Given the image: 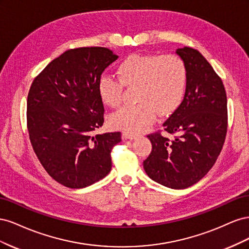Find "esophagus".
<instances>
[{
  "label": "esophagus",
  "mask_w": 249,
  "mask_h": 249,
  "mask_svg": "<svg viewBox=\"0 0 249 249\" xmlns=\"http://www.w3.org/2000/svg\"><path fill=\"white\" fill-rule=\"evenodd\" d=\"M123 137H124V139L133 140V139H136V138H137V135H136V134H132V133H127V132H124V133H123Z\"/></svg>",
  "instance_id": "34e87169"
}]
</instances>
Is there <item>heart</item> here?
I'll return each instance as SVG.
<instances>
[{"instance_id": "b5f03b06", "label": "heart", "mask_w": 249, "mask_h": 249, "mask_svg": "<svg viewBox=\"0 0 249 249\" xmlns=\"http://www.w3.org/2000/svg\"><path fill=\"white\" fill-rule=\"evenodd\" d=\"M118 80L103 76L97 83L102 102L116 107L122 101L123 85L138 86L137 105H125L110 116L112 127L139 133L152 124L157 112L168 115L182 102L187 85V67L176 55H138L124 58L117 66Z\"/></svg>"}]
</instances>
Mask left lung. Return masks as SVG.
Here are the masks:
<instances>
[{
	"instance_id": "left-lung-1",
	"label": "left lung",
	"mask_w": 249,
	"mask_h": 249,
	"mask_svg": "<svg viewBox=\"0 0 249 249\" xmlns=\"http://www.w3.org/2000/svg\"><path fill=\"white\" fill-rule=\"evenodd\" d=\"M176 54L187 67L184 100L163 124L173 137L159 133L147 136L153 149L143 168L157 183L186 189L207 175L221 152L228 103L221 79L198 51L184 47Z\"/></svg>"
}]
</instances>
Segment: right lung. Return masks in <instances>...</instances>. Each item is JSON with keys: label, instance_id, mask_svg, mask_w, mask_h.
<instances>
[{"label": "right lung", "instance_id": "add662e5", "mask_svg": "<svg viewBox=\"0 0 249 249\" xmlns=\"http://www.w3.org/2000/svg\"><path fill=\"white\" fill-rule=\"evenodd\" d=\"M117 58L107 48L69 50L30 88L27 123L33 149L49 175L67 188H85L111 170V149L122 134L93 132L104 124L97 83Z\"/></svg>", "mask_w": 249, "mask_h": 249}]
</instances>
